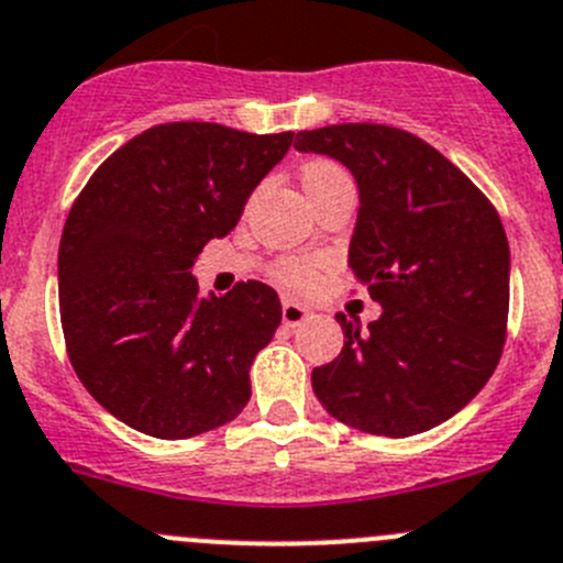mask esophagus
I'll use <instances>...</instances> for the list:
<instances>
[{
	"label": "esophagus",
	"mask_w": 563,
	"mask_h": 563,
	"mask_svg": "<svg viewBox=\"0 0 563 563\" xmlns=\"http://www.w3.org/2000/svg\"><path fill=\"white\" fill-rule=\"evenodd\" d=\"M310 310L305 308V305H299V302H291V299H286V302H283V324L286 327H299V324H305V321L310 319Z\"/></svg>",
	"instance_id": "34e87169"
}]
</instances>
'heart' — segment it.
Segmentation results:
<instances>
[{
	"label": "heart",
	"mask_w": 563,
	"mask_h": 563,
	"mask_svg": "<svg viewBox=\"0 0 563 563\" xmlns=\"http://www.w3.org/2000/svg\"><path fill=\"white\" fill-rule=\"evenodd\" d=\"M341 167L332 165V162H310V165H305L302 170V184L305 187H310V184H319L324 181V178H332V176H341ZM327 261L324 258H286L280 261V264L275 266V280L280 283V286L291 288V291H302V288H310L316 280L321 277V272H324Z\"/></svg>",
	"instance_id": "1"
}]
</instances>
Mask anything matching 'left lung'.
Returning <instances> with one entry per match:
<instances>
[{
  "mask_svg": "<svg viewBox=\"0 0 563 563\" xmlns=\"http://www.w3.org/2000/svg\"><path fill=\"white\" fill-rule=\"evenodd\" d=\"M294 148L352 170L360 211L354 280L382 305L338 313L343 349L313 368V393L346 427L409 438L460 412L493 376L509 321V242L482 189L438 148L382 123L299 131Z\"/></svg>",
  "mask_w": 563,
  "mask_h": 563,
  "instance_id": "1",
  "label": "left lung"
}]
</instances>
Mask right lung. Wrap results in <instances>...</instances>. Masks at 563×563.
Listing matches in <instances>:
<instances>
[{"label": "right lung", "instance_id": "add662e5", "mask_svg": "<svg viewBox=\"0 0 563 563\" xmlns=\"http://www.w3.org/2000/svg\"><path fill=\"white\" fill-rule=\"evenodd\" d=\"M294 134L162 123L120 145L70 206L59 321L81 385L125 427L184 440L250 401V365L283 319L266 283L200 297L192 266L236 228Z\"/></svg>", "mask_w": 563, "mask_h": 563}]
</instances>
